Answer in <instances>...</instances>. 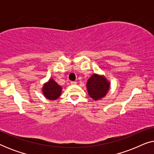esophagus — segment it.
Segmentation results:
<instances>
[{
  "label": "esophagus",
  "instance_id": "34e87169",
  "mask_svg": "<svg viewBox=\"0 0 154 154\" xmlns=\"http://www.w3.org/2000/svg\"><path fill=\"white\" fill-rule=\"evenodd\" d=\"M71 85H75V84H76V82H75V81H71Z\"/></svg>",
  "mask_w": 154,
  "mask_h": 154
}]
</instances>
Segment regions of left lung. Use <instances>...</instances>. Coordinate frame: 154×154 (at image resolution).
I'll return each mask as SVG.
<instances>
[{
    "instance_id": "8db88e82",
    "label": "left lung",
    "mask_w": 154,
    "mask_h": 154,
    "mask_svg": "<svg viewBox=\"0 0 154 154\" xmlns=\"http://www.w3.org/2000/svg\"><path fill=\"white\" fill-rule=\"evenodd\" d=\"M87 88L89 95L94 100H97L106 95L109 83L104 76L93 74L88 79Z\"/></svg>"
}]
</instances>
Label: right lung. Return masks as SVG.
<instances>
[{"instance_id":"add662e5","label":"right lung","mask_w":154,"mask_h":154,"mask_svg":"<svg viewBox=\"0 0 154 154\" xmlns=\"http://www.w3.org/2000/svg\"><path fill=\"white\" fill-rule=\"evenodd\" d=\"M62 88L55 81L50 79L49 82L45 84L43 88V92L45 97L50 100H55L60 96Z\"/></svg>"}]
</instances>
